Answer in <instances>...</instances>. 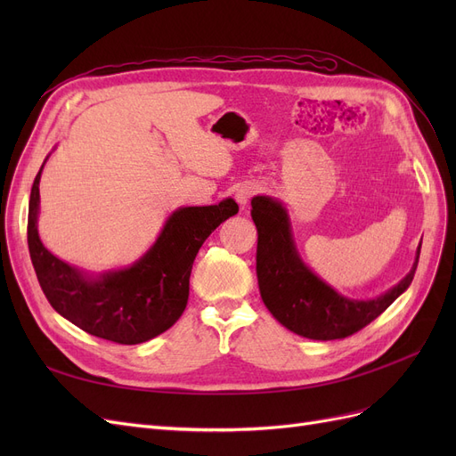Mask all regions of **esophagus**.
<instances>
[{
  "label": "esophagus",
  "instance_id": "1",
  "mask_svg": "<svg viewBox=\"0 0 456 456\" xmlns=\"http://www.w3.org/2000/svg\"><path fill=\"white\" fill-rule=\"evenodd\" d=\"M258 191V186H255V184H251V183H245V184H240L238 188H236V191H233V198H236V201L241 205V207H245L247 203L251 201V198L256 194Z\"/></svg>",
  "mask_w": 456,
  "mask_h": 456
}]
</instances>
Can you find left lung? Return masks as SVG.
<instances>
[{"label":"left lung","mask_w":456,"mask_h":456,"mask_svg":"<svg viewBox=\"0 0 456 456\" xmlns=\"http://www.w3.org/2000/svg\"><path fill=\"white\" fill-rule=\"evenodd\" d=\"M251 216L258 232L256 278L260 297L270 314L293 333L314 340L346 338L369 325L402 295L415 278L417 260L405 278L372 300H354L302 262L295 247L285 207L268 196L251 200Z\"/></svg>","instance_id":"1"}]
</instances>
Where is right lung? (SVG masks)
Returning <instances> with one entry per match:
<instances>
[{"mask_svg": "<svg viewBox=\"0 0 456 456\" xmlns=\"http://www.w3.org/2000/svg\"><path fill=\"white\" fill-rule=\"evenodd\" d=\"M28 207V249L51 306L86 333L118 344H141L167 330L183 315L190 295L194 258L211 232L238 213V203L181 207L159 238L133 266L99 278L79 272L47 251L37 233L39 178Z\"/></svg>", "mask_w": 456, "mask_h": 456, "instance_id": "1", "label": "right lung"}]
</instances>
